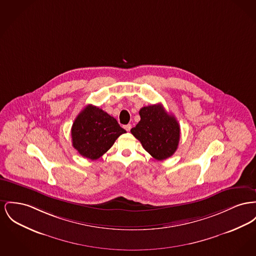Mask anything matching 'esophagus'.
I'll return each instance as SVG.
<instances>
[{
    "label": "esophagus",
    "instance_id": "34e87169",
    "mask_svg": "<svg viewBox=\"0 0 256 256\" xmlns=\"http://www.w3.org/2000/svg\"><path fill=\"white\" fill-rule=\"evenodd\" d=\"M124 128L126 132H130V128H132V124H126V126H124Z\"/></svg>",
    "mask_w": 256,
    "mask_h": 256
}]
</instances>
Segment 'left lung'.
Segmentation results:
<instances>
[{
	"instance_id": "left-lung-1",
	"label": "left lung",
	"mask_w": 256,
	"mask_h": 256,
	"mask_svg": "<svg viewBox=\"0 0 256 256\" xmlns=\"http://www.w3.org/2000/svg\"><path fill=\"white\" fill-rule=\"evenodd\" d=\"M140 120L130 132L150 156L162 160L171 156L178 148L180 126L162 104L144 106L139 111Z\"/></svg>"
}]
</instances>
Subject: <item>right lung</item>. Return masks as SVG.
<instances>
[{
  "label": "right lung",
  "mask_w": 256,
  "mask_h": 256,
  "mask_svg": "<svg viewBox=\"0 0 256 256\" xmlns=\"http://www.w3.org/2000/svg\"><path fill=\"white\" fill-rule=\"evenodd\" d=\"M126 132L117 120L96 106H86L72 126V146L84 158L98 160Z\"/></svg>",
  "instance_id": "right-lung-1"
}]
</instances>
